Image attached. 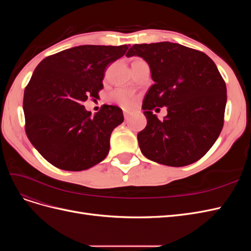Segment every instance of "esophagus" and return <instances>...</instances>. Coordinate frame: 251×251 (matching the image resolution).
Instances as JSON below:
<instances>
[{
    "label": "esophagus",
    "instance_id": "34e87169",
    "mask_svg": "<svg viewBox=\"0 0 251 251\" xmlns=\"http://www.w3.org/2000/svg\"><path fill=\"white\" fill-rule=\"evenodd\" d=\"M124 116H125V119L126 120H128L131 117V113L127 112V111H124Z\"/></svg>",
    "mask_w": 251,
    "mask_h": 251
}]
</instances>
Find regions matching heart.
I'll use <instances>...</instances> for the list:
<instances>
[{
	"label": "heart",
	"instance_id": "heart-1",
	"mask_svg": "<svg viewBox=\"0 0 251 251\" xmlns=\"http://www.w3.org/2000/svg\"><path fill=\"white\" fill-rule=\"evenodd\" d=\"M110 100L124 108H130L133 105L135 96L130 90L124 88H117L110 94Z\"/></svg>",
	"mask_w": 251,
	"mask_h": 251
}]
</instances>
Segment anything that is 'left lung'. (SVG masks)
<instances>
[{
    "label": "left lung",
    "mask_w": 251,
    "mask_h": 251,
    "mask_svg": "<svg viewBox=\"0 0 251 251\" xmlns=\"http://www.w3.org/2000/svg\"><path fill=\"white\" fill-rule=\"evenodd\" d=\"M138 55L149 64L155 81L142 102L147 126L138 133L142 154L169 166L198 161L222 131L226 85L216 64L204 52L161 42L136 44L126 56ZM168 107L159 121L151 112Z\"/></svg>",
    "instance_id": "obj_1"
}]
</instances>
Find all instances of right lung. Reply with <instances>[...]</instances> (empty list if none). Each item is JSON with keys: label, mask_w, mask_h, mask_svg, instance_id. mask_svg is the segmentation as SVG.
Listing matches in <instances>:
<instances>
[{"label": "right lung", "mask_w": 251, "mask_h": 251, "mask_svg": "<svg viewBox=\"0 0 251 251\" xmlns=\"http://www.w3.org/2000/svg\"><path fill=\"white\" fill-rule=\"evenodd\" d=\"M128 46L83 45L52 54L37 65L25 88L23 109L28 139L55 168L79 172L107 157L123 110L103 104L91 115L83 101L98 98L107 67Z\"/></svg>", "instance_id": "add662e5"}]
</instances>
